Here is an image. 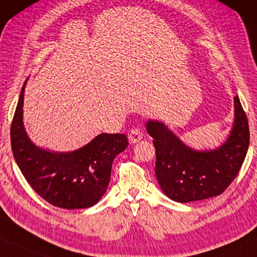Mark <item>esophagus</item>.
Here are the masks:
<instances>
[{"label": "esophagus", "instance_id": "1", "mask_svg": "<svg viewBox=\"0 0 257 257\" xmlns=\"http://www.w3.org/2000/svg\"><path fill=\"white\" fill-rule=\"evenodd\" d=\"M128 137H129V142L135 144L143 139V135H142V132H141L139 128H134L130 130V134Z\"/></svg>", "mask_w": 257, "mask_h": 257}]
</instances>
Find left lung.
Here are the masks:
<instances>
[{"instance_id": "obj_1", "label": "left lung", "mask_w": 257, "mask_h": 257, "mask_svg": "<svg viewBox=\"0 0 257 257\" xmlns=\"http://www.w3.org/2000/svg\"><path fill=\"white\" fill-rule=\"evenodd\" d=\"M146 128L156 149L155 173L158 184L165 196L177 202L221 194L240 171L249 147L247 116L237 95L234 97L232 128L215 149H193L162 121L150 118Z\"/></svg>"}]
</instances>
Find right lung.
Wrapping results in <instances>:
<instances>
[{
  "mask_svg": "<svg viewBox=\"0 0 257 257\" xmlns=\"http://www.w3.org/2000/svg\"><path fill=\"white\" fill-rule=\"evenodd\" d=\"M27 82L10 130L17 165L32 189L51 205L66 209L91 207L106 193L114 158L128 147L127 136L103 133L84 147L65 153L36 146L23 122Z\"/></svg>",
  "mask_w": 257,
  "mask_h": 257,
  "instance_id": "obj_1",
  "label": "right lung"
}]
</instances>
